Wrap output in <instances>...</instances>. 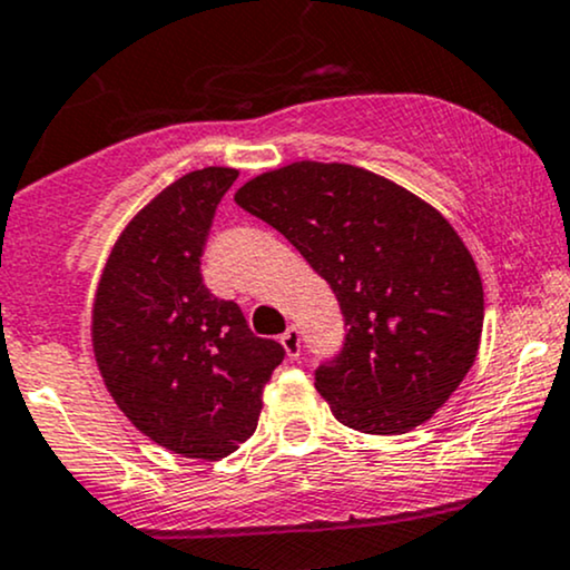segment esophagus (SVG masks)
<instances>
[{
    "mask_svg": "<svg viewBox=\"0 0 570 570\" xmlns=\"http://www.w3.org/2000/svg\"><path fill=\"white\" fill-rule=\"evenodd\" d=\"M281 345H284L286 356L289 358L299 356V330L297 326H286V332L281 335Z\"/></svg>",
    "mask_w": 570,
    "mask_h": 570,
    "instance_id": "34e87169",
    "label": "esophagus"
}]
</instances>
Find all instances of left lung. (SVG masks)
I'll return each mask as SVG.
<instances>
[{"label":"left lung","instance_id":"left-lung-1","mask_svg":"<svg viewBox=\"0 0 570 570\" xmlns=\"http://www.w3.org/2000/svg\"><path fill=\"white\" fill-rule=\"evenodd\" d=\"M235 203L284 235L337 294L345 345L316 370L343 426L404 434L472 370L485 294L474 257L431 203L348 163L297 160Z\"/></svg>","mask_w":570,"mask_h":570}]
</instances>
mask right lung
<instances>
[{
    "instance_id": "add662e5",
    "label": "right lung",
    "mask_w": 570,
    "mask_h": 570,
    "mask_svg": "<svg viewBox=\"0 0 570 570\" xmlns=\"http://www.w3.org/2000/svg\"><path fill=\"white\" fill-rule=\"evenodd\" d=\"M235 168L208 166L160 189L117 235L90 311L104 385L160 448L219 461L254 434L284 358L240 307L203 286L200 254Z\"/></svg>"
}]
</instances>
